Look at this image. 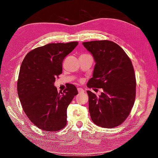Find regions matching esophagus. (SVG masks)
Returning a JSON list of instances; mask_svg holds the SVG:
<instances>
[{
	"label": "esophagus",
	"mask_w": 158,
	"mask_h": 158,
	"mask_svg": "<svg viewBox=\"0 0 158 158\" xmlns=\"http://www.w3.org/2000/svg\"><path fill=\"white\" fill-rule=\"evenodd\" d=\"M77 90H78L79 93H84V90L82 88H78V89H77Z\"/></svg>",
	"instance_id": "esophagus-1"
}]
</instances>
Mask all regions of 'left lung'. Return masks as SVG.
Masks as SVG:
<instances>
[{
    "mask_svg": "<svg viewBox=\"0 0 158 158\" xmlns=\"http://www.w3.org/2000/svg\"><path fill=\"white\" fill-rule=\"evenodd\" d=\"M95 61L93 77L87 86L102 89L98 97L90 90V116L95 125L114 128L130 114L135 100L136 79L130 58L122 48L109 40L83 42Z\"/></svg>",
    "mask_w": 158,
    "mask_h": 158,
    "instance_id": "8db88e82",
    "label": "left lung"
}]
</instances>
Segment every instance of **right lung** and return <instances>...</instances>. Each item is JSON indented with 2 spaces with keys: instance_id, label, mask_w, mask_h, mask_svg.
<instances>
[{
  "instance_id": "obj_1",
  "label": "right lung",
  "mask_w": 158,
  "mask_h": 158,
  "mask_svg": "<svg viewBox=\"0 0 158 158\" xmlns=\"http://www.w3.org/2000/svg\"><path fill=\"white\" fill-rule=\"evenodd\" d=\"M78 42L51 43L28 52L21 65L17 93L29 120L40 129L56 132L67 123V109L78 94L76 86L68 84L63 92L54 86L62 73L63 59Z\"/></svg>"
}]
</instances>
